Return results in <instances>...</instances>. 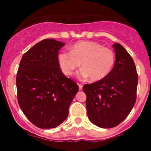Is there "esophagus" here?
Instances as JSON below:
<instances>
[{
	"instance_id": "esophagus-1",
	"label": "esophagus",
	"mask_w": 151,
	"mask_h": 151,
	"mask_svg": "<svg viewBox=\"0 0 151 151\" xmlns=\"http://www.w3.org/2000/svg\"><path fill=\"white\" fill-rule=\"evenodd\" d=\"M78 85H79V89L81 91V90H83V85L82 84H80V83H78Z\"/></svg>"
}]
</instances>
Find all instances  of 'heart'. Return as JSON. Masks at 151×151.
<instances>
[{"label": "heart", "instance_id": "1", "mask_svg": "<svg viewBox=\"0 0 151 151\" xmlns=\"http://www.w3.org/2000/svg\"><path fill=\"white\" fill-rule=\"evenodd\" d=\"M79 73L81 78L91 77L92 81L106 78L113 69L115 54L111 49L95 42H79L74 44L70 52H61L58 63L66 75H71L81 64Z\"/></svg>", "mask_w": 151, "mask_h": 151}]
</instances>
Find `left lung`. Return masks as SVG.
<instances>
[{
	"instance_id": "8db88e82",
	"label": "left lung",
	"mask_w": 151,
	"mask_h": 151,
	"mask_svg": "<svg viewBox=\"0 0 151 151\" xmlns=\"http://www.w3.org/2000/svg\"><path fill=\"white\" fill-rule=\"evenodd\" d=\"M115 63L103 80L85 84L88 118L99 127L109 129L123 122L134 106L138 74L132 56L120 44L113 45Z\"/></svg>"
}]
</instances>
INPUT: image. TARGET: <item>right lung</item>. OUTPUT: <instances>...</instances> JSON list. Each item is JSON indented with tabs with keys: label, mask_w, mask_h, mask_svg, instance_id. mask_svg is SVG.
Instances as JSON below:
<instances>
[{
	"label": "right lung",
	"mask_w": 151,
	"mask_h": 151,
	"mask_svg": "<svg viewBox=\"0 0 151 151\" xmlns=\"http://www.w3.org/2000/svg\"><path fill=\"white\" fill-rule=\"evenodd\" d=\"M65 44L44 39L22 55L17 73V101L25 116L41 129L62 123L79 90L74 80L62 73L59 50Z\"/></svg>",
	"instance_id": "1"
}]
</instances>
